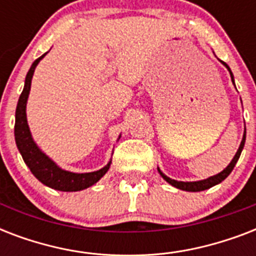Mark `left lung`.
Listing matches in <instances>:
<instances>
[{"instance_id":"8db88e82","label":"left lung","mask_w":256,"mask_h":256,"mask_svg":"<svg viewBox=\"0 0 256 256\" xmlns=\"http://www.w3.org/2000/svg\"><path fill=\"white\" fill-rule=\"evenodd\" d=\"M223 64V65L226 66L227 70L230 72V76H231V81H232V84H234V76H232V73H231L230 68H228V65H227L226 62L220 61ZM235 85V84H234ZM244 142H246V128H244V132H243V138H242V142H240V144H239V148L238 152H236V154L234 156V158H232V160H231L230 164H228V166H227L226 168L223 171H220V172H218L216 175H212V176H208L207 179H202V180H195V182H182V180H175V179H171L168 178V175H164L162 171H160V168H158V172L160 174V176L166 180L168 183H170L171 186L176 187V188H179V190H183V191H191V192H196V191H203V190H207V188H210V187L215 186V184H219V183L222 182V180H224V179L228 176V175L231 174V171H232V168H235V164H236V162H238L239 156H240V152H242L243 148H244Z\"/></svg>"}]
</instances>
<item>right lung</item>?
Segmentation results:
<instances>
[{"mask_svg": "<svg viewBox=\"0 0 256 256\" xmlns=\"http://www.w3.org/2000/svg\"><path fill=\"white\" fill-rule=\"evenodd\" d=\"M45 56L46 53L37 58L26 74L25 86H24V90L20 96V100H18L17 108H16V124H14L16 144L21 152L22 160L26 164V166L30 168L32 174L45 186L58 191L85 190V188L98 182L108 172L110 164H112V160H108V164L104 168L96 171H92V172H72V171L64 170L38 148L37 144L34 142L33 136H32L29 124H28L26 104H28V98H29L32 78H33L34 70Z\"/></svg>", "mask_w": 256, "mask_h": 256, "instance_id": "1", "label": "right lung"}]
</instances>
